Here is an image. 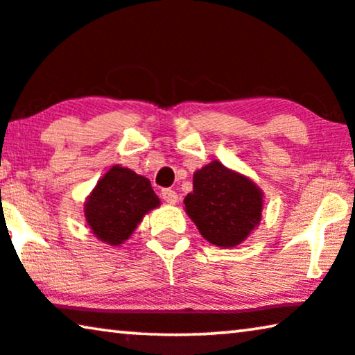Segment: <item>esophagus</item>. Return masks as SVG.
Here are the masks:
<instances>
[{"label":"esophagus","instance_id":"1","mask_svg":"<svg viewBox=\"0 0 355 355\" xmlns=\"http://www.w3.org/2000/svg\"><path fill=\"white\" fill-rule=\"evenodd\" d=\"M162 199L167 204H177L178 201V194L173 191V189H162Z\"/></svg>","mask_w":355,"mask_h":355}]
</instances>
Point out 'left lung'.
<instances>
[{
    "label": "left lung",
    "instance_id": "left-lung-1",
    "mask_svg": "<svg viewBox=\"0 0 355 355\" xmlns=\"http://www.w3.org/2000/svg\"><path fill=\"white\" fill-rule=\"evenodd\" d=\"M183 202L202 238L218 248L241 244L262 220V189L220 161L194 172L193 191Z\"/></svg>",
    "mask_w": 355,
    "mask_h": 355
}]
</instances>
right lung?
<instances>
[{"instance_id":"add662e5","label":"right lung","mask_w":355,"mask_h":355,"mask_svg":"<svg viewBox=\"0 0 355 355\" xmlns=\"http://www.w3.org/2000/svg\"><path fill=\"white\" fill-rule=\"evenodd\" d=\"M161 206L151 182L132 168L112 166L83 204L85 220L99 241L121 246L149 211Z\"/></svg>"}]
</instances>
